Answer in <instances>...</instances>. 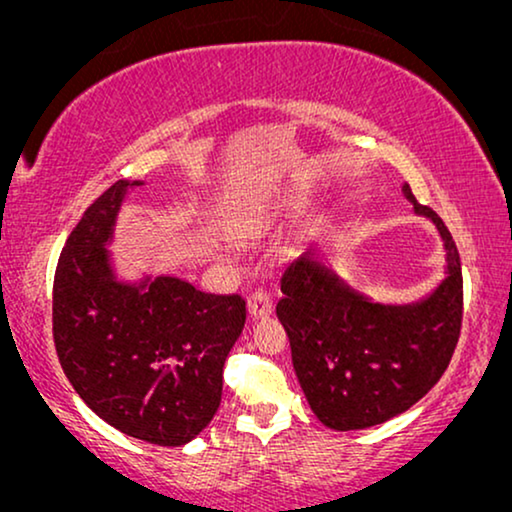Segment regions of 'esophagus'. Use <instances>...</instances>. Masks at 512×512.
Returning a JSON list of instances; mask_svg holds the SVG:
<instances>
[{
  "mask_svg": "<svg viewBox=\"0 0 512 512\" xmlns=\"http://www.w3.org/2000/svg\"><path fill=\"white\" fill-rule=\"evenodd\" d=\"M247 310L251 317H268V314L272 312V298L270 293L265 289H256L254 293H249L247 298Z\"/></svg>",
  "mask_w": 512,
  "mask_h": 512,
  "instance_id": "obj_1",
  "label": "esophagus"
}]
</instances>
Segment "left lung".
<instances>
[{
	"label": "left lung",
	"instance_id": "8db88e82",
	"mask_svg": "<svg viewBox=\"0 0 512 512\" xmlns=\"http://www.w3.org/2000/svg\"><path fill=\"white\" fill-rule=\"evenodd\" d=\"M405 198L436 223L447 249V277L431 298L408 307L370 303L338 282L307 251L286 265L277 317L307 403L328 429L356 431L412 408L450 366L464 319L457 244L443 219Z\"/></svg>",
	"mask_w": 512,
	"mask_h": 512
}]
</instances>
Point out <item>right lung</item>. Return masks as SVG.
I'll use <instances>...</instances> for the list:
<instances>
[{"mask_svg":"<svg viewBox=\"0 0 512 512\" xmlns=\"http://www.w3.org/2000/svg\"><path fill=\"white\" fill-rule=\"evenodd\" d=\"M128 186L111 184L67 237L53 279V342L67 380L97 417L132 438L177 447L219 410L223 363L247 303L174 277L116 282L104 242Z\"/></svg>","mask_w":512,"mask_h":512,"instance_id":"obj_1","label":"right lung"}]
</instances>
